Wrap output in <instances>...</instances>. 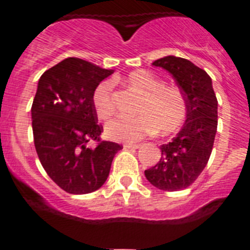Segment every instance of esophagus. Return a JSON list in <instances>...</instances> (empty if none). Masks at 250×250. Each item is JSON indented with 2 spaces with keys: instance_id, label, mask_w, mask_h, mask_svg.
I'll return each mask as SVG.
<instances>
[{
  "instance_id": "obj_1",
  "label": "esophagus",
  "mask_w": 250,
  "mask_h": 250,
  "mask_svg": "<svg viewBox=\"0 0 250 250\" xmlns=\"http://www.w3.org/2000/svg\"><path fill=\"white\" fill-rule=\"evenodd\" d=\"M140 147V145L139 144H125L124 145V149H129V150H135V149H139Z\"/></svg>"
}]
</instances>
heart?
Instances as JSON below:
<instances>
[{
  "mask_svg": "<svg viewBox=\"0 0 250 250\" xmlns=\"http://www.w3.org/2000/svg\"><path fill=\"white\" fill-rule=\"evenodd\" d=\"M124 85L140 96L135 118H119L105 126L110 140L132 143L150 135H169L178 131L187 120L188 104L184 94L175 86H165L146 70H135L121 79ZM92 105L101 120L114 114L112 83L101 81L92 94Z\"/></svg>",
  "mask_w": 250,
  "mask_h": 250,
  "instance_id": "b5f03b06",
  "label": "heart"
}]
</instances>
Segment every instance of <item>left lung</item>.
Returning <instances> with one entry per match:
<instances>
[{"label": "left lung", "instance_id": "obj_1", "mask_svg": "<svg viewBox=\"0 0 250 250\" xmlns=\"http://www.w3.org/2000/svg\"><path fill=\"white\" fill-rule=\"evenodd\" d=\"M152 66L173 75L187 99L188 115L175 138L161 145L160 160L145 170V176L160 190H183L195 182L210 158L218 126V100L210 76L189 60L165 56Z\"/></svg>", "mask_w": 250, "mask_h": 250}]
</instances>
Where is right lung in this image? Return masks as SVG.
Instances as JSON below:
<instances>
[{"mask_svg": "<svg viewBox=\"0 0 250 250\" xmlns=\"http://www.w3.org/2000/svg\"><path fill=\"white\" fill-rule=\"evenodd\" d=\"M114 70L68 57L40 77L31 118L35 147L43 169L70 194L98 190L121 146L100 141L103 126L92 105L95 87ZM99 141L96 148L87 143Z\"/></svg>", "mask_w": 250, "mask_h": 250, "instance_id": "right-lung-1", "label": "right lung"}]
</instances>
